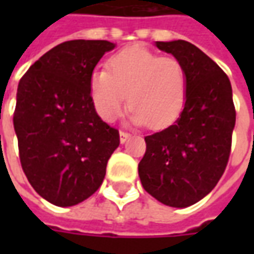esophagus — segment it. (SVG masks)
<instances>
[{
	"label": "esophagus",
	"mask_w": 254,
	"mask_h": 254,
	"mask_svg": "<svg viewBox=\"0 0 254 254\" xmlns=\"http://www.w3.org/2000/svg\"><path fill=\"white\" fill-rule=\"evenodd\" d=\"M129 137H130V134H129V133L120 132V141H121V144L125 143Z\"/></svg>",
	"instance_id": "1"
}]
</instances>
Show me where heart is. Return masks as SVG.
I'll use <instances>...</instances> for the list:
<instances>
[{"mask_svg":"<svg viewBox=\"0 0 254 254\" xmlns=\"http://www.w3.org/2000/svg\"><path fill=\"white\" fill-rule=\"evenodd\" d=\"M106 70L89 77V98L98 116L113 122L127 99L129 122L154 129L169 127L181 114L187 98V72L174 57H160L141 46L127 47L107 61Z\"/></svg>","mask_w":254,"mask_h":254,"instance_id":"heart-1","label":"heart"}]
</instances>
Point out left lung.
Listing matches in <instances>:
<instances>
[{"label":"left lung","instance_id":"8db88e82","mask_svg":"<svg viewBox=\"0 0 254 254\" xmlns=\"http://www.w3.org/2000/svg\"><path fill=\"white\" fill-rule=\"evenodd\" d=\"M155 46L185 67L187 98L173 125L145 137L138 177L158 201L187 208L216 187L227 166L235 127L233 89L227 74L194 45L178 39Z\"/></svg>","mask_w":254,"mask_h":254}]
</instances>
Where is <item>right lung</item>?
<instances>
[{
	"mask_svg": "<svg viewBox=\"0 0 254 254\" xmlns=\"http://www.w3.org/2000/svg\"><path fill=\"white\" fill-rule=\"evenodd\" d=\"M109 41L64 42L43 54L21 77L13 127L20 162L31 187L57 207L92 196L106 176L120 134L98 116L89 77Z\"/></svg>",
	"mask_w": 254,
	"mask_h": 254,
	"instance_id": "1",
	"label": "right lung"
}]
</instances>
